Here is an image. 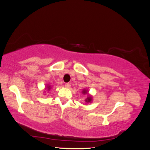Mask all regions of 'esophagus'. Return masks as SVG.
Listing matches in <instances>:
<instances>
[{
	"instance_id": "esophagus-1",
	"label": "esophagus",
	"mask_w": 150,
	"mask_h": 150,
	"mask_svg": "<svg viewBox=\"0 0 150 150\" xmlns=\"http://www.w3.org/2000/svg\"><path fill=\"white\" fill-rule=\"evenodd\" d=\"M65 87L67 88H69L71 87V83H65Z\"/></svg>"
}]
</instances>
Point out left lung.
I'll return each instance as SVG.
<instances>
[{
	"label": "left lung",
	"mask_w": 150,
	"mask_h": 150,
	"mask_svg": "<svg viewBox=\"0 0 150 150\" xmlns=\"http://www.w3.org/2000/svg\"><path fill=\"white\" fill-rule=\"evenodd\" d=\"M81 92L83 95H85V94L87 95V98L85 99V102L86 103H90L92 102V96L89 94V90L88 89H83Z\"/></svg>",
	"instance_id": "left-lung-1"
}]
</instances>
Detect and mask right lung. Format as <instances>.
Returning <instances> with one entry per match:
<instances>
[{"label": "right lung", "instance_id": "1", "mask_svg": "<svg viewBox=\"0 0 150 150\" xmlns=\"http://www.w3.org/2000/svg\"><path fill=\"white\" fill-rule=\"evenodd\" d=\"M52 88V85H50V84H46L45 87V89L43 90V93L44 94H45V92L46 91H50V90H51ZM45 90L46 91H45Z\"/></svg>", "mask_w": 150, "mask_h": 150}]
</instances>
